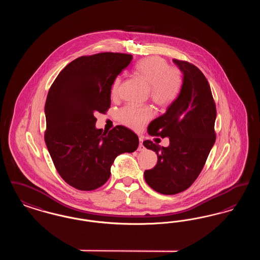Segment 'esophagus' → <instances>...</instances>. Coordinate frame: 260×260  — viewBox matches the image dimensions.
I'll return each instance as SVG.
<instances>
[{"instance_id":"obj_1","label":"esophagus","mask_w":260,"mask_h":260,"mask_svg":"<svg viewBox=\"0 0 260 260\" xmlns=\"http://www.w3.org/2000/svg\"><path fill=\"white\" fill-rule=\"evenodd\" d=\"M142 142H143V139L140 137V138H139V146H138V149H137L138 151H144V149H145L144 148V146H143V143H142Z\"/></svg>"}]
</instances>
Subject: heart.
Listing matches in <instances>:
<instances>
[{
    "mask_svg": "<svg viewBox=\"0 0 260 260\" xmlns=\"http://www.w3.org/2000/svg\"><path fill=\"white\" fill-rule=\"evenodd\" d=\"M136 75L150 86V98L158 106L165 107L176 99L181 85L179 72L170 68L168 62L159 56H149L137 62L135 67ZM121 79L117 78L112 86V96L117 98L120 92ZM153 112L149 107L127 105L118 113L122 124L138 129L152 118Z\"/></svg>",
    "mask_w": 260,
    "mask_h": 260,
    "instance_id": "b5f03b06",
    "label": "heart"
}]
</instances>
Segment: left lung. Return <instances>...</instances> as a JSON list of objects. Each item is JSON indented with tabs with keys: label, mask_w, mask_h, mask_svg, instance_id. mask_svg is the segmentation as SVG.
<instances>
[{
	"label": "left lung",
	"mask_w": 260,
	"mask_h": 260,
	"mask_svg": "<svg viewBox=\"0 0 260 260\" xmlns=\"http://www.w3.org/2000/svg\"><path fill=\"white\" fill-rule=\"evenodd\" d=\"M173 62L183 74L180 92L166 113L148 125L150 136L169 137L170 145L143 142L158 156L157 165L144 172L145 181L165 195L180 193L193 184L215 142L216 108L208 80L195 65Z\"/></svg>",
	"instance_id": "1"
}]
</instances>
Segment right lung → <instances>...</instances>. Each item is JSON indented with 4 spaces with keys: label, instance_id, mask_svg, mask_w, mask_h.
I'll use <instances>...</instances> for the list:
<instances>
[{
    "label": "right lung",
    "instance_id": "add662e5",
    "mask_svg": "<svg viewBox=\"0 0 260 260\" xmlns=\"http://www.w3.org/2000/svg\"><path fill=\"white\" fill-rule=\"evenodd\" d=\"M133 56L101 52L70 62L50 87L45 114V141L56 171L76 189L90 191L103 185L116 157L135 152L138 136L124 125L109 133L95 127L96 112L111 104V87Z\"/></svg>",
    "mask_w": 260,
    "mask_h": 260
}]
</instances>
